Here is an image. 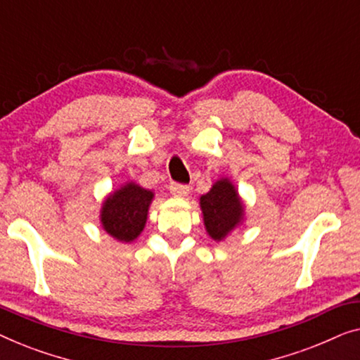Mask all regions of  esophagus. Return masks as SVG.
I'll return each instance as SVG.
<instances>
[{"label":"esophagus","mask_w":360,"mask_h":360,"mask_svg":"<svg viewBox=\"0 0 360 360\" xmlns=\"http://www.w3.org/2000/svg\"><path fill=\"white\" fill-rule=\"evenodd\" d=\"M169 191H171V194L176 197H186L187 194H189V186L179 184V182H171Z\"/></svg>","instance_id":"34e87169"}]
</instances>
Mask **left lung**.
Listing matches in <instances>:
<instances>
[{
    "label": "left lung",
    "instance_id": "1",
    "mask_svg": "<svg viewBox=\"0 0 360 360\" xmlns=\"http://www.w3.org/2000/svg\"><path fill=\"white\" fill-rule=\"evenodd\" d=\"M200 210L205 230L215 241L225 240L245 217L241 197L229 178L219 179L207 194L200 195Z\"/></svg>",
    "mask_w": 360,
    "mask_h": 360
}]
</instances>
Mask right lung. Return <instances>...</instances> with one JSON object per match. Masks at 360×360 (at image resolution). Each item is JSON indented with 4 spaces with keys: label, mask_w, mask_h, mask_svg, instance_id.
<instances>
[{
    "label": "right lung",
    "mask_w": 360,
    "mask_h": 360,
    "mask_svg": "<svg viewBox=\"0 0 360 360\" xmlns=\"http://www.w3.org/2000/svg\"><path fill=\"white\" fill-rule=\"evenodd\" d=\"M153 197L150 189L127 182L105 197L101 209V225L117 241H134L145 229Z\"/></svg>",
    "instance_id": "obj_1"
}]
</instances>
